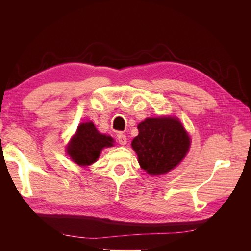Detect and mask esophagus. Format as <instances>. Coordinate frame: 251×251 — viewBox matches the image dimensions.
Returning a JSON list of instances; mask_svg holds the SVG:
<instances>
[{"label":"esophagus","instance_id":"1","mask_svg":"<svg viewBox=\"0 0 251 251\" xmlns=\"http://www.w3.org/2000/svg\"><path fill=\"white\" fill-rule=\"evenodd\" d=\"M117 139H118V142L120 143V144H125L126 143V136L125 135V134H123V133H119V135H118V137H117Z\"/></svg>","mask_w":251,"mask_h":251}]
</instances>
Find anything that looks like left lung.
<instances>
[{"label":"left lung","mask_w":251,"mask_h":251,"mask_svg":"<svg viewBox=\"0 0 251 251\" xmlns=\"http://www.w3.org/2000/svg\"><path fill=\"white\" fill-rule=\"evenodd\" d=\"M132 148L138 162L150 175H161L177 166L188 151L189 139L177 118H147L137 126Z\"/></svg>","instance_id":"obj_1"}]
</instances>
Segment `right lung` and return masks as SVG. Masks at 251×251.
Wrapping results in <instances>:
<instances>
[{"mask_svg":"<svg viewBox=\"0 0 251 251\" xmlns=\"http://www.w3.org/2000/svg\"><path fill=\"white\" fill-rule=\"evenodd\" d=\"M112 146V137L100 134L90 121L78 126L76 134L67 151L74 162L86 166L97 160L103 148Z\"/></svg>","mask_w":251,"mask_h":251,"instance_id":"obj_1","label":"right lung"}]
</instances>
